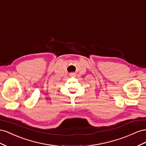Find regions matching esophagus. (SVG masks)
I'll use <instances>...</instances> for the list:
<instances>
[{
	"instance_id": "34e87169",
	"label": "esophagus",
	"mask_w": 146,
	"mask_h": 146,
	"mask_svg": "<svg viewBox=\"0 0 146 146\" xmlns=\"http://www.w3.org/2000/svg\"><path fill=\"white\" fill-rule=\"evenodd\" d=\"M70 76H72V77H75L76 76V73H70Z\"/></svg>"
}]
</instances>
